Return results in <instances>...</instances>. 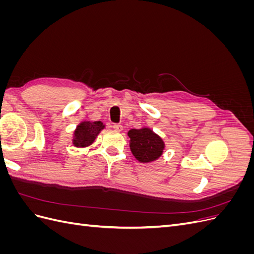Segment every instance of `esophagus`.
Listing matches in <instances>:
<instances>
[{"label": "esophagus", "mask_w": 254, "mask_h": 254, "mask_svg": "<svg viewBox=\"0 0 254 254\" xmlns=\"http://www.w3.org/2000/svg\"><path fill=\"white\" fill-rule=\"evenodd\" d=\"M112 128L115 130V131H118V132H120V131H122V130H123V126L121 124H114L112 126Z\"/></svg>", "instance_id": "1"}]
</instances>
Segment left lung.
<instances>
[{"label":"left lung","instance_id":"left-lung-1","mask_svg":"<svg viewBox=\"0 0 254 254\" xmlns=\"http://www.w3.org/2000/svg\"><path fill=\"white\" fill-rule=\"evenodd\" d=\"M130 150L137 161L148 163L157 160L165 147L163 140L149 128L131 129L128 131Z\"/></svg>","mask_w":254,"mask_h":254}]
</instances>
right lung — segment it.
<instances>
[{"instance_id": "right-lung-1", "label": "right lung", "mask_w": 254, "mask_h": 254, "mask_svg": "<svg viewBox=\"0 0 254 254\" xmlns=\"http://www.w3.org/2000/svg\"><path fill=\"white\" fill-rule=\"evenodd\" d=\"M105 128V125L101 121L97 122H82L76 127L74 131L73 144L76 147H87L96 139L101 130Z\"/></svg>"}]
</instances>
